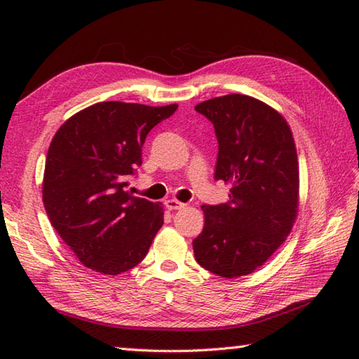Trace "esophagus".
<instances>
[{"label":"esophagus","instance_id":"obj_1","mask_svg":"<svg viewBox=\"0 0 359 359\" xmlns=\"http://www.w3.org/2000/svg\"><path fill=\"white\" fill-rule=\"evenodd\" d=\"M165 207L170 210V211H174V210H182V208H184L185 203H182L179 201H175V199H170V201L165 202Z\"/></svg>","mask_w":359,"mask_h":359}]
</instances>
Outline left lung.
Returning a JSON list of instances; mask_svg holds the SVG:
<instances>
[{"label": "left lung", "instance_id": "left-lung-1", "mask_svg": "<svg viewBox=\"0 0 359 359\" xmlns=\"http://www.w3.org/2000/svg\"><path fill=\"white\" fill-rule=\"evenodd\" d=\"M219 143L215 179L230 184V201L202 205L205 226L193 241L205 270L239 278L261 266L292 231L299 165L292 131L269 104L242 94L202 102Z\"/></svg>", "mask_w": 359, "mask_h": 359}]
</instances>
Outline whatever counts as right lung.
<instances>
[{
	"label": "right lung",
	"mask_w": 359,
	"mask_h": 359,
	"mask_svg": "<svg viewBox=\"0 0 359 359\" xmlns=\"http://www.w3.org/2000/svg\"><path fill=\"white\" fill-rule=\"evenodd\" d=\"M177 104L102 102L66 120L46 157L43 202L52 226L88 269L120 274L140 264L163 210L128 191L149 131Z\"/></svg>",
	"instance_id": "right-lung-1"
}]
</instances>
